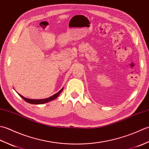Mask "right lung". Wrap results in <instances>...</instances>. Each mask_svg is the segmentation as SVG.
Segmentation results:
<instances>
[{
	"label": "right lung",
	"mask_w": 149,
	"mask_h": 149,
	"mask_svg": "<svg viewBox=\"0 0 149 149\" xmlns=\"http://www.w3.org/2000/svg\"><path fill=\"white\" fill-rule=\"evenodd\" d=\"M63 88L59 91H58V93H56V94L50 97L49 98H47V99H27V98H26V97H23L22 95H21L19 94L18 93V94L19 95H20V97H22V99H23L25 101H26V102H28V103H30V104H45V103H47V102H50V101L53 100H54L55 99H56V98L59 95V94L61 93V92L63 91Z\"/></svg>",
	"instance_id": "1"
}]
</instances>
